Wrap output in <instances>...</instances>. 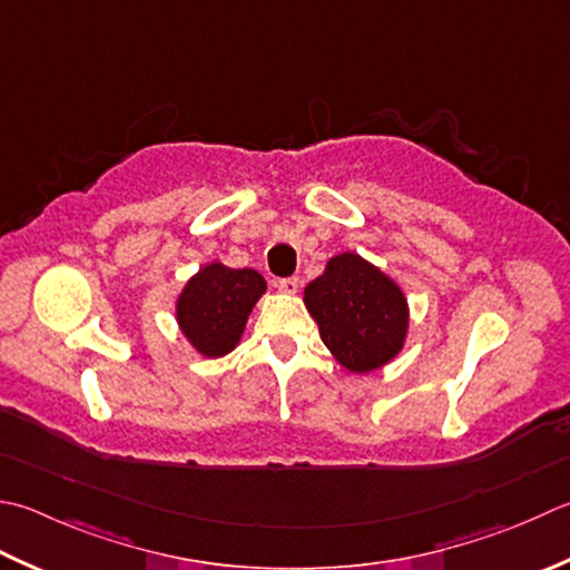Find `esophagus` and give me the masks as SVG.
Masks as SVG:
<instances>
[{
  "mask_svg": "<svg viewBox=\"0 0 570 570\" xmlns=\"http://www.w3.org/2000/svg\"><path fill=\"white\" fill-rule=\"evenodd\" d=\"M276 288L282 294H286V296H292V294H296L298 292V278L296 276H292V278H282V282H276Z\"/></svg>",
  "mask_w": 570,
  "mask_h": 570,
  "instance_id": "34e87169",
  "label": "esophagus"
}]
</instances>
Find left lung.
Masks as SVG:
<instances>
[{"label": "left lung", "instance_id": "8db88e82", "mask_svg": "<svg viewBox=\"0 0 570 570\" xmlns=\"http://www.w3.org/2000/svg\"><path fill=\"white\" fill-rule=\"evenodd\" d=\"M304 304L333 358L355 375L381 371L405 348L410 304L403 286L361 254L331 256L304 288Z\"/></svg>", "mask_w": 570, "mask_h": 570}]
</instances>
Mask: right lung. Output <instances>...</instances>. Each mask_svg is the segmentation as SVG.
Wrapping results in <instances>:
<instances>
[{
  "label": "right lung",
  "mask_w": 570,
  "mask_h": 570,
  "mask_svg": "<svg viewBox=\"0 0 570 570\" xmlns=\"http://www.w3.org/2000/svg\"><path fill=\"white\" fill-rule=\"evenodd\" d=\"M266 282L254 269L207 262L175 298V321L185 341L203 358H222L237 348Z\"/></svg>",
  "instance_id": "right-lung-1"
}]
</instances>
